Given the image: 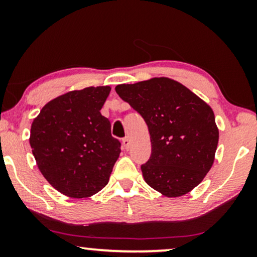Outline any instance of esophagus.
Wrapping results in <instances>:
<instances>
[{"label": "esophagus", "instance_id": "34e87169", "mask_svg": "<svg viewBox=\"0 0 257 257\" xmlns=\"http://www.w3.org/2000/svg\"><path fill=\"white\" fill-rule=\"evenodd\" d=\"M122 149L126 150V151L130 149V139L128 138L122 139Z\"/></svg>", "mask_w": 257, "mask_h": 257}]
</instances>
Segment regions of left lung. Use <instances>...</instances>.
<instances>
[{
	"instance_id": "obj_1",
	"label": "left lung",
	"mask_w": 257,
	"mask_h": 257,
	"mask_svg": "<svg viewBox=\"0 0 257 257\" xmlns=\"http://www.w3.org/2000/svg\"><path fill=\"white\" fill-rule=\"evenodd\" d=\"M115 92L149 127L152 153L142 165L146 184L168 198L191 192L213 166L219 143L209 105L166 77L120 84Z\"/></svg>"
}]
</instances>
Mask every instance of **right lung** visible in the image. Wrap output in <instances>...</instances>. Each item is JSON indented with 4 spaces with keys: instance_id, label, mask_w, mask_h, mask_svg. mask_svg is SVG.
<instances>
[{
    "instance_id": "1",
    "label": "right lung",
    "mask_w": 257,
    "mask_h": 257,
    "mask_svg": "<svg viewBox=\"0 0 257 257\" xmlns=\"http://www.w3.org/2000/svg\"><path fill=\"white\" fill-rule=\"evenodd\" d=\"M110 86H90L49 101L34 119L30 146L47 181L70 198H89L107 185L120 142L100 110Z\"/></svg>"
}]
</instances>
